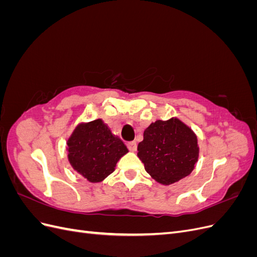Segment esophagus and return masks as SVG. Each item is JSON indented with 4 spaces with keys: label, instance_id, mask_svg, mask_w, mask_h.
Instances as JSON below:
<instances>
[{
    "label": "esophagus",
    "instance_id": "obj_1",
    "mask_svg": "<svg viewBox=\"0 0 257 257\" xmlns=\"http://www.w3.org/2000/svg\"><path fill=\"white\" fill-rule=\"evenodd\" d=\"M126 146L128 148V150L132 151V152L136 151V149H137V144L135 142H130V143L126 144Z\"/></svg>",
    "mask_w": 257,
    "mask_h": 257
}]
</instances>
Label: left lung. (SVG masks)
<instances>
[{"label":"left lung","mask_w":257,"mask_h":257,"mask_svg":"<svg viewBox=\"0 0 257 257\" xmlns=\"http://www.w3.org/2000/svg\"><path fill=\"white\" fill-rule=\"evenodd\" d=\"M137 150L146 172L164 185L188 177L199 157L196 134L176 116L151 123Z\"/></svg>","instance_id":"1"}]
</instances>
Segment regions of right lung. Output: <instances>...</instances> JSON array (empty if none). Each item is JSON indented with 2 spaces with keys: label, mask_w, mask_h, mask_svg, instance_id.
<instances>
[{
  "label": "right lung",
  "mask_w": 257,
  "mask_h": 257,
  "mask_svg": "<svg viewBox=\"0 0 257 257\" xmlns=\"http://www.w3.org/2000/svg\"><path fill=\"white\" fill-rule=\"evenodd\" d=\"M67 158L73 169L92 183L103 181L128 152L102 119L81 122L67 139Z\"/></svg>",
  "instance_id": "right-lung-1"
}]
</instances>
